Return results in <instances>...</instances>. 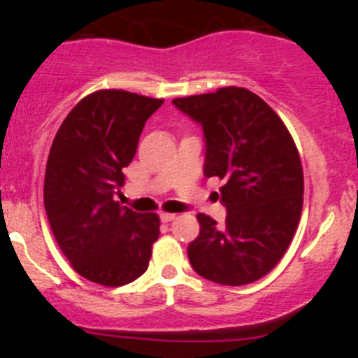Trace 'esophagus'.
I'll return each mask as SVG.
<instances>
[{
    "mask_svg": "<svg viewBox=\"0 0 358 358\" xmlns=\"http://www.w3.org/2000/svg\"><path fill=\"white\" fill-rule=\"evenodd\" d=\"M159 218H161V222H172V220H176V218H177V215H173V213H161Z\"/></svg>",
    "mask_w": 358,
    "mask_h": 358,
    "instance_id": "1",
    "label": "esophagus"
}]
</instances>
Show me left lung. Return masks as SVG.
<instances>
[{"label":"left lung","mask_w":358,"mask_h":358,"mask_svg":"<svg viewBox=\"0 0 358 358\" xmlns=\"http://www.w3.org/2000/svg\"><path fill=\"white\" fill-rule=\"evenodd\" d=\"M201 123L204 176L222 179L226 222L197 215L201 233L188 245L197 274L220 285H248L271 273L289 249L303 210V169L285 123L245 87L173 98Z\"/></svg>","instance_id":"obj_1"}]
</instances>
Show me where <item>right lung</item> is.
<instances>
[{
    "mask_svg": "<svg viewBox=\"0 0 358 358\" xmlns=\"http://www.w3.org/2000/svg\"><path fill=\"white\" fill-rule=\"evenodd\" d=\"M164 100L123 90L82 98L59 127L44 173V208L71 267L98 285H127L147 271L156 213L115 201L145 122Z\"/></svg>",
    "mask_w": 358,
    "mask_h": 358,
    "instance_id": "right-lung-1",
    "label": "right lung"
}]
</instances>
